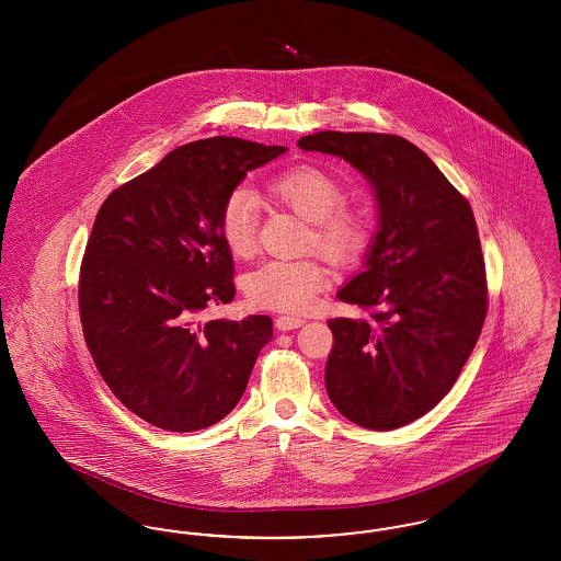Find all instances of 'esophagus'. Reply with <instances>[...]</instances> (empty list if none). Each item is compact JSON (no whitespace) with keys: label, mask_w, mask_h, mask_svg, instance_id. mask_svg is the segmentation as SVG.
<instances>
[{"label":"esophagus","mask_w":561,"mask_h":561,"mask_svg":"<svg viewBox=\"0 0 561 561\" xmlns=\"http://www.w3.org/2000/svg\"><path fill=\"white\" fill-rule=\"evenodd\" d=\"M305 323L302 318H298V316H279L277 320H275V325H277V330H282V332H288V330H294V328H300Z\"/></svg>","instance_id":"34e87169"}]
</instances>
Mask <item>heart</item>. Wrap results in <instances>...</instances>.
Here are the masks:
<instances>
[{
    "instance_id": "b5f03b06",
    "label": "heart",
    "mask_w": 561,
    "mask_h": 561,
    "mask_svg": "<svg viewBox=\"0 0 561 561\" xmlns=\"http://www.w3.org/2000/svg\"><path fill=\"white\" fill-rule=\"evenodd\" d=\"M268 195L311 222V238L321 254L334 263L355 261L368 241V216L345 204L341 183L321 168L302 163L273 176ZM261 202L254 191L236 187L222 202L218 231L233 256L252 254L259 236ZM332 282L320 259L267 261L243 277V290L261 309L307 313L318 294Z\"/></svg>"
}]
</instances>
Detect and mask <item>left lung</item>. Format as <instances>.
I'll return each instance as SVG.
<instances>
[{
    "label": "left lung",
    "mask_w": 561,
    "mask_h": 561,
    "mask_svg": "<svg viewBox=\"0 0 561 561\" xmlns=\"http://www.w3.org/2000/svg\"><path fill=\"white\" fill-rule=\"evenodd\" d=\"M302 151L348 161L373 185L378 231L364 271L339 298L370 318L328 321L325 391L359 427H403L453 389L488 311L485 267L469 202L396 134H309Z\"/></svg>",
    "instance_id": "8db88e82"
}]
</instances>
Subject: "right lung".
<instances>
[{"label":"right lung","mask_w":561,"mask_h":561,"mask_svg":"<svg viewBox=\"0 0 561 561\" xmlns=\"http://www.w3.org/2000/svg\"><path fill=\"white\" fill-rule=\"evenodd\" d=\"M282 153L229 136L195 140L96 214L80 271L83 339L113 396L156 427L191 433L225 419L273 339L267 316L202 323L199 313L236 296L218 231L225 197Z\"/></svg>","instance_id":"1"}]
</instances>
